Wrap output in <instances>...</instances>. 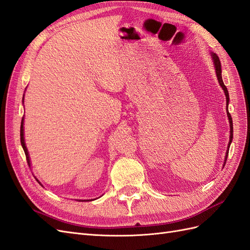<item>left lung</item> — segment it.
<instances>
[{
  "label": "left lung",
  "mask_w": 250,
  "mask_h": 250,
  "mask_svg": "<svg viewBox=\"0 0 250 250\" xmlns=\"http://www.w3.org/2000/svg\"><path fill=\"white\" fill-rule=\"evenodd\" d=\"M211 57H213V60H214V64H215V69H216V74H217V77H218V81L219 83H220L221 87L223 88L224 90V94H225V97H226V103H228L229 105V90L228 88H226V86L224 85V82L222 80V76H221V63H220V60H219V57L215 54V53H213L211 54ZM228 117H229V127H230V137H229V148L230 146V143L232 141V119H231V116L230 113L229 112V108H228ZM228 155H229V149H228V152H226V155H225V163H226V160H228Z\"/></svg>",
  "instance_id": "obj_1"
}]
</instances>
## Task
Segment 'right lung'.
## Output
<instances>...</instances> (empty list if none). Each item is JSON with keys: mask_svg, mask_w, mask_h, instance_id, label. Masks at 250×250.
I'll use <instances>...</instances> for the list:
<instances>
[{"mask_svg": "<svg viewBox=\"0 0 250 250\" xmlns=\"http://www.w3.org/2000/svg\"><path fill=\"white\" fill-rule=\"evenodd\" d=\"M22 102H24V98H22ZM22 124H24V117H22L21 123V146H22V149H24V151H25L27 163H28V165L30 166V158H29L28 150H27V147H26V145H25V141H24V126H22Z\"/></svg>", "mask_w": 250, "mask_h": 250, "instance_id": "1", "label": "right lung"}]
</instances>
